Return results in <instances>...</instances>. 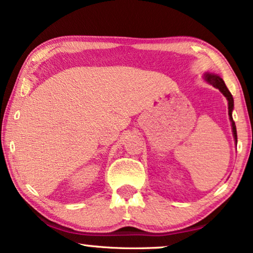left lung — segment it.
Masks as SVG:
<instances>
[{
  "instance_id": "8db88e82",
  "label": "left lung",
  "mask_w": 253,
  "mask_h": 253,
  "mask_svg": "<svg viewBox=\"0 0 253 253\" xmlns=\"http://www.w3.org/2000/svg\"><path fill=\"white\" fill-rule=\"evenodd\" d=\"M204 79H205V81L209 83V84L214 86V87H215V88H219V91L222 93V94L227 98V100H228V114H229V119H230V122H231V129H233V134H234L235 141H236V144H237L236 126H235V122H234V120H233V115H231V113H233V109H234L233 95H231V93L229 92V89L227 88V86H226V84H224V82L222 81V78L219 77V76H217V75L206 72V74L204 75Z\"/></svg>"
}]
</instances>
